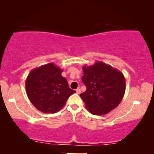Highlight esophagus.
Wrapping results in <instances>:
<instances>
[{
  "label": "esophagus",
  "mask_w": 154,
  "mask_h": 154,
  "mask_svg": "<svg viewBox=\"0 0 154 154\" xmlns=\"http://www.w3.org/2000/svg\"><path fill=\"white\" fill-rule=\"evenodd\" d=\"M76 92H77V94H79V93H81V90L79 89V88H77V89L76 90Z\"/></svg>",
  "instance_id": "obj_1"
}]
</instances>
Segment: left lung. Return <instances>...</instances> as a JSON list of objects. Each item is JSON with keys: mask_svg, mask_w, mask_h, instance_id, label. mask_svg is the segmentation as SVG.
<instances>
[{"mask_svg": "<svg viewBox=\"0 0 154 154\" xmlns=\"http://www.w3.org/2000/svg\"><path fill=\"white\" fill-rule=\"evenodd\" d=\"M82 81L87 90L80 97L88 110L94 115H104L114 109L125 93V78L118 69L96 61L82 67Z\"/></svg>", "mask_w": 154, "mask_h": 154, "instance_id": "1", "label": "left lung"}]
</instances>
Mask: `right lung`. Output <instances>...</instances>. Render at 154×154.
Listing matches in <instances>:
<instances>
[{
	"label": "right lung",
	"instance_id": "obj_1",
	"mask_svg": "<svg viewBox=\"0 0 154 154\" xmlns=\"http://www.w3.org/2000/svg\"><path fill=\"white\" fill-rule=\"evenodd\" d=\"M63 69L54 63L35 68L25 81L26 95L39 111L53 114L61 110L70 95L76 93L70 89Z\"/></svg>",
	"mask_w": 154,
	"mask_h": 154
}]
</instances>
